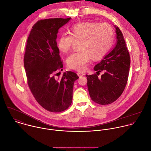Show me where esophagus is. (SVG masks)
<instances>
[{
    "instance_id": "obj_1",
    "label": "esophagus",
    "mask_w": 151,
    "mask_h": 151,
    "mask_svg": "<svg viewBox=\"0 0 151 151\" xmlns=\"http://www.w3.org/2000/svg\"><path fill=\"white\" fill-rule=\"evenodd\" d=\"M77 74H78V75L79 77H81V76H83L85 75V73H83V72H78L77 73Z\"/></svg>"
}]
</instances>
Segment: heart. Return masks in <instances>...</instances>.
I'll return each instance as SVG.
<instances>
[{
  "mask_svg": "<svg viewBox=\"0 0 151 151\" xmlns=\"http://www.w3.org/2000/svg\"><path fill=\"white\" fill-rule=\"evenodd\" d=\"M70 34L63 33L58 41L59 51L66 53L70 51L75 42H80L79 51L72 53L67 59L68 67L83 70L93 59L103 58L109 51L113 39V29L107 23L83 22L73 25Z\"/></svg>",
  "mask_w": 151,
  "mask_h": 151,
  "instance_id": "heart-1",
  "label": "heart"
}]
</instances>
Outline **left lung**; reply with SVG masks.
<instances>
[{"mask_svg": "<svg viewBox=\"0 0 151 151\" xmlns=\"http://www.w3.org/2000/svg\"><path fill=\"white\" fill-rule=\"evenodd\" d=\"M117 41L114 48L93 68L95 71L104 73L101 78L96 74L88 75L87 86L91 99L101 105L110 104L123 93L127 82L130 58L123 35L114 26Z\"/></svg>", "mask_w": 151, "mask_h": 151, "instance_id": "left-lung-1", "label": "left lung"}]
</instances>
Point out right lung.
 Wrapping results in <instances>:
<instances>
[{
  "mask_svg": "<svg viewBox=\"0 0 151 151\" xmlns=\"http://www.w3.org/2000/svg\"><path fill=\"white\" fill-rule=\"evenodd\" d=\"M69 18H50L37 22L28 36L24 58L29 88L39 104L47 111L61 112L72 101L74 82L79 78L71 71L56 79L63 68L56 42L59 28Z\"/></svg>",
  "mask_w": 151,
  "mask_h": 151,
  "instance_id": "obj_1",
  "label": "right lung"
}]
</instances>
